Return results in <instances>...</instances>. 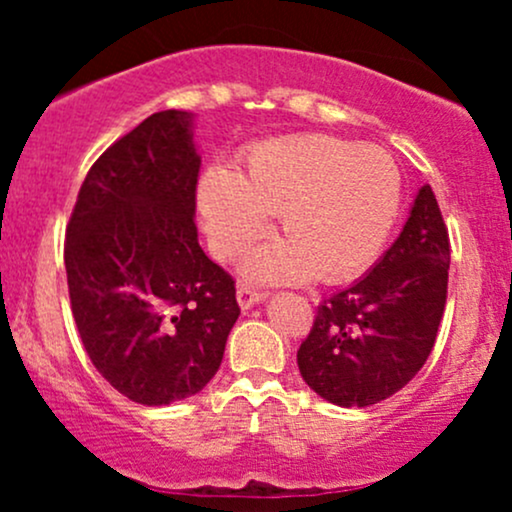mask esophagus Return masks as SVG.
I'll return each instance as SVG.
<instances>
[{"label":"esophagus","mask_w":512,"mask_h":512,"mask_svg":"<svg viewBox=\"0 0 512 512\" xmlns=\"http://www.w3.org/2000/svg\"><path fill=\"white\" fill-rule=\"evenodd\" d=\"M236 298H238V305H240V308H243V310H250L252 305H257L260 301H264V293L255 291V289H250V286H238Z\"/></svg>","instance_id":"obj_1"}]
</instances>
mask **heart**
Wrapping results in <instances>:
<instances>
[{
    "label": "heart",
    "mask_w": 512,
    "mask_h": 512,
    "mask_svg": "<svg viewBox=\"0 0 512 512\" xmlns=\"http://www.w3.org/2000/svg\"><path fill=\"white\" fill-rule=\"evenodd\" d=\"M197 197L209 248L221 260L243 255L279 214L284 240L252 252L248 279L298 284L317 276L334 284L383 250L402 204V175L378 146L291 134L252 146L238 175L209 168Z\"/></svg>",
    "instance_id": "b5f03b06"
}]
</instances>
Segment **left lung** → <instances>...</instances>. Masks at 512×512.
<instances>
[{
  "instance_id": "obj_1",
  "label": "left lung",
  "mask_w": 512,
  "mask_h": 512,
  "mask_svg": "<svg viewBox=\"0 0 512 512\" xmlns=\"http://www.w3.org/2000/svg\"><path fill=\"white\" fill-rule=\"evenodd\" d=\"M448 269V228L431 185H424L392 248L317 308L298 349L310 390L337 407H370L402 390L436 344Z\"/></svg>"
}]
</instances>
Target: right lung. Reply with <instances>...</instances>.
<instances>
[{"mask_svg":"<svg viewBox=\"0 0 512 512\" xmlns=\"http://www.w3.org/2000/svg\"><path fill=\"white\" fill-rule=\"evenodd\" d=\"M195 115L163 110L88 170L67 226L76 330L98 373L146 407L197 395L221 366L236 281L199 248Z\"/></svg>","mask_w":512,"mask_h":512,"instance_id":"obj_1","label":"right lung"}]
</instances>
